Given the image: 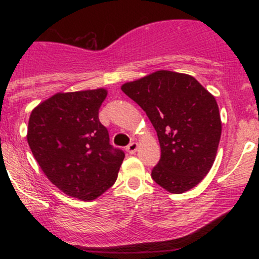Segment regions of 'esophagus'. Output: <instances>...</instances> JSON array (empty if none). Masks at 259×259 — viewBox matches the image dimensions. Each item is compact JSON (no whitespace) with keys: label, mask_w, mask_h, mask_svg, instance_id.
Returning a JSON list of instances; mask_svg holds the SVG:
<instances>
[{"label":"esophagus","mask_w":259,"mask_h":259,"mask_svg":"<svg viewBox=\"0 0 259 259\" xmlns=\"http://www.w3.org/2000/svg\"><path fill=\"white\" fill-rule=\"evenodd\" d=\"M136 150H138V144H136V142H130V144L126 146V151L132 154L135 153Z\"/></svg>","instance_id":"esophagus-1"}]
</instances>
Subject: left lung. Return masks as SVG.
Segmentation results:
<instances>
[{"label": "left lung", "mask_w": 259, "mask_h": 259, "mask_svg": "<svg viewBox=\"0 0 259 259\" xmlns=\"http://www.w3.org/2000/svg\"><path fill=\"white\" fill-rule=\"evenodd\" d=\"M146 112L159 140L152 179L171 194L195 187L215 159L222 135L217 101L194 76L158 70L121 86Z\"/></svg>", "instance_id": "1"}]
</instances>
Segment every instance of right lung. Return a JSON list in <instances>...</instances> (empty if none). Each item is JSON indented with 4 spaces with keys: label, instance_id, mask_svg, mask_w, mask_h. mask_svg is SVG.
I'll return each mask as SVG.
<instances>
[{
    "label": "right lung",
    "instance_id": "right-lung-1",
    "mask_svg": "<svg viewBox=\"0 0 259 259\" xmlns=\"http://www.w3.org/2000/svg\"><path fill=\"white\" fill-rule=\"evenodd\" d=\"M105 89L56 94L29 118L28 144L42 171L64 194L92 201L115 183L125 153L109 144L99 109Z\"/></svg>",
    "mask_w": 259,
    "mask_h": 259
}]
</instances>
